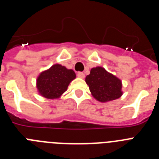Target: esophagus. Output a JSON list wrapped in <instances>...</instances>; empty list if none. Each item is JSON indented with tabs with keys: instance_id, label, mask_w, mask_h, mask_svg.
Instances as JSON below:
<instances>
[{
	"instance_id": "obj_1",
	"label": "esophagus",
	"mask_w": 159,
	"mask_h": 159,
	"mask_svg": "<svg viewBox=\"0 0 159 159\" xmlns=\"http://www.w3.org/2000/svg\"><path fill=\"white\" fill-rule=\"evenodd\" d=\"M77 75H78L79 78H81V79H84V77H85V75H84L83 72H78Z\"/></svg>"
}]
</instances>
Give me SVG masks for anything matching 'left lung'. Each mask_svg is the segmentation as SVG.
I'll use <instances>...</instances> for the list:
<instances>
[{
	"label": "left lung",
	"mask_w": 159,
	"mask_h": 159,
	"mask_svg": "<svg viewBox=\"0 0 159 159\" xmlns=\"http://www.w3.org/2000/svg\"><path fill=\"white\" fill-rule=\"evenodd\" d=\"M90 92L96 100L107 102L122 96V81L102 67H93L85 79Z\"/></svg>",
	"instance_id": "8db88e82"
}]
</instances>
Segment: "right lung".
<instances>
[{
    "label": "right lung",
    "instance_id": "obj_1",
    "mask_svg": "<svg viewBox=\"0 0 159 159\" xmlns=\"http://www.w3.org/2000/svg\"><path fill=\"white\" fill-rule=\"evenodd\" d=\"M75 77L73 70L56 64L38 75L36 88L39 94L46 99H59L67 91L69 84Z\"/></svg>",
    "mask_w": 159,
    "mask_h": 159
}]
</instances>
